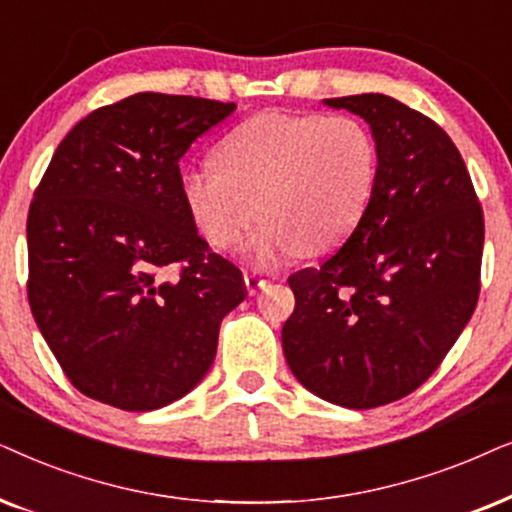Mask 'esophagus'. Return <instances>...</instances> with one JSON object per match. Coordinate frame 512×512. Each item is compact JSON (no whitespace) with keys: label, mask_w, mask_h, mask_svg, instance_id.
I'll return each mask as SVG.
<instances>
[{"label":"esophagus","mask_w":512,"mask_h":512,"mask_svg":"<svg viewBox=\"0 0 512 512\" xmlns=\"http://www.w3.org/2000/svg\"><path fill=\"white\" fill-rule=\"evenodd\" d=\"M269 285L267 278L257 276V274H245V288H248L250 295H257V292L264 290Z\"/></svg>","instance_id":"esophagus-1"}]
</instances>
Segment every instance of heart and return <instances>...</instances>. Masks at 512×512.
Returning a JSON list of instances; mask_svg holds the SVG:
<instances>
[{"instance_id":"1","label":"heart","mask_w":512,"mask_h":512,"mask_svg":"<svg viewBox=\"0 0 512 512\" xmlns=\"http://www.w3.org/2000/svg\"><path fill=\"white\" fill-rule=\"evenodd\" d=\"M377 182V142L349 114L264 112L217 147V166L187 168L180 194L215 248L241 241L252 262L318 255L344 243L363 220Z\"/></svg>"}]
</instances>
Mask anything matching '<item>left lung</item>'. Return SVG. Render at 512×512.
Segmentation results:
<instances>
[{
  "mask_svg": "<svg viewBox=\"0 0 512 512\" xmlns=\"http://www.w3.org/2000/svg\"><path fill=\"white\" fill-rule=\"evenodd\" d=\"M325 102L370 124L377 182L353 234L288 278L295 311L283 353L318 398L372 410L417 391L473 316L485 217L433 119L381 93Z\"/></svg>",
  "mask_w": 512,
  "mask_h": 512,
  "instance_id": "8db88e82",
  "label": "left lung"
}]
</instances>
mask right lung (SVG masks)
<instances>
[{"label":"right lung","mask_w":512,"mask_h":512,"mask_svg":"<svg viewBox=\"0 0 512 512\" xmlns=\"http://www.w3.org/2000/svg\"><path fill=\"white\" fill-rule=\"evenodd\" d=\"M234 102L135 93L60 142L27 213V299L72 386L126 412L206 377L241 269L210 250L180 194V159Z\"/></svg>","instance_id":"obj_1"}]
</instances>
